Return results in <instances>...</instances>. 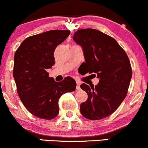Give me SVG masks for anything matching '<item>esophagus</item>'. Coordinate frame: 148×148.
<instances>
[{
    "instance_id": "34e87169",
    "label": "esophagus",
    "mask_w": 148,
    "mask_h": 148,
    "mask_svg": "<svg viewBox=\"0 0 148 148\" xmlns=\"http://www.w3.org/2000/svg\"><path fill=\"white\" fill-rule=\"evenodd\" d=\"M76 89L77 90H80V82L79 81H77V82H76Z\"/></svg>"
}]
</instances>
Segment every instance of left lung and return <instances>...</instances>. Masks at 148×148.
<instances>
[{
  "label": "left lung",
  "instance_id": "8db88e82",
  "mask_svg": "<svg viewBox=\"0 0 148 148\" xmlns=\"http://www.w3.org/2000/svg\"><path fill=\"white\" fill-rule=\"evenodd\" d=\"M73 40L83 50L82 66L87 73H96L99 79L95 87L80 85L88 96L80 104L81 114L90 120L106 118L116 110L128 92L132 77L129 58L114 38L99 30L79 29Z\"/></svg>",
  "mask_w": 148,
  "mask_h": 148
}]
</instances>
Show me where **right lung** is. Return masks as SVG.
<instances>
[{
    "mask_svg": "<svg viewBox=\"0 0 148 148\" xmlns=\"http://www.w3.org/2000/svg\"><path fill=\"white\" fill-rule=\"evenodd\" d=\"M69 30H50L29 36L14 56L13 77L20 99L36 117L51 120L58 114V99L75 91L76 82L71 77L56 82L47 69L55 64L54 51L69 36Z\"/></svg>",
    "mask_w": 148,
    "mask_h": 148,
    "instance_id": "add662e5",
    "label": "right lung"
}]
</instances>
